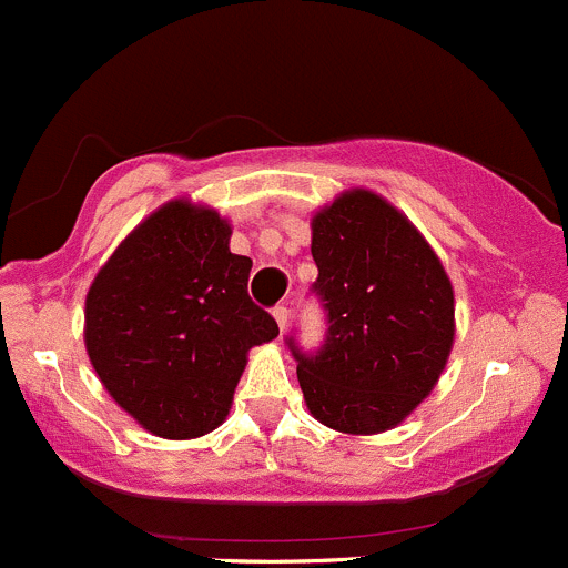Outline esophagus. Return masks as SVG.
<instances>
[{
  "instance_id": "esophagus-1",
  "label": "esophagus",
  "mask_w": 568,
  "mask_h": 568,
  "mask_svg": "<svg viewBox=\"0 0 568 568\" xmlns=\"http://www.w3.org/2000/svg\"><path fill=\"white\" fill-rule=\"evenodd\" d=\"M272 316H274V321H277L280 332H285V326H288V307L277 305V307H274V311H272Z\"/></svg>"
}]
</instances>
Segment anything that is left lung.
Segmentation results:
<instances>
[{
  "label": "left lung",
  "mask_w": 568,
  "mask_h": 568,
  "mask_svg": "<svg viewBox=\"0 0 568 568\" xmlns=\"http://www.w3.org/2000/svg\"><path fill=\"white\" fill-rule=\"evenodd\" d=\"M311 231L329 332L313 357L288 341L305 404L341 434L390 432L448 365L454 285L423 233L371 189L337 194Z\"/></svg>",
  "instance_id": "8db88e82"
}]
</instances>
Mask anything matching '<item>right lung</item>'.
<instances>
[{"mask_svg": "<svg viewBox=\"0 0 568 568\" xmlns=\"http://www.w3.org/2000/svg\"><path fill=\"white\" fill-rule=\"evenodd\" d=\"M231 222L175 197L140 222L84 300V348L114 404L145 432L194 439L222 426L252 346L280 335L247 294L252 261Z\"/></svg>", "mask_w": 568, "mask_h": 568, "instance_id": "1", "label": "right lung"}]
</instances>
